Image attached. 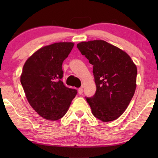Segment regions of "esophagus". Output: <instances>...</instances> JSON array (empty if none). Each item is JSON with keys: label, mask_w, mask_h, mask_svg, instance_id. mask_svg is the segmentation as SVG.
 <instances>
[{"label": "esophagus", "mask_w": 158, "mask_h": 158, "mask_svg": "<svg viewBox=\"0 0 158 158\" xmlns=\"http://www.w3.org/2000/svg\"><path fill=\"white\" fill-rule=\"evenodd\" d=\"M83 89L82 88H78V94H80V95H81L82 94H83Z\"/></svg>", "instance_id": "34e87169"}]
</instances>
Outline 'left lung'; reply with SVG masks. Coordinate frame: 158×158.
I'll list each match as a JSON object with an SVG mask.
<instances>
[{"mask_svg":"<svg viewBox=\"0 0 158 158\" xmlns=\"http://www.w3.org/2000/svg\"><path fill=\"white\" fill-rule=\"evenodd\" d=\"M77 47L94 65L96 91L86 98L93 115L103 122L117 119L135 94L137 66L127 52L103 40L81 42Z\"/></svg>","mask_w":158,"mask_h":158,"instance_id":"left-lung-1","label":"left lung"}]
</instances>
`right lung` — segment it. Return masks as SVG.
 Here are the masks:
<instances>
[{
  "instance_id": "right-lung-1",
  "label": "right lung",
  "mask_w": 158,
  "mask_h": 158,
  "mask_svg": "<svg viewBox=\"0 0 158 158\" xmlns=\"http://www.w3.org/2000/svg\"><path fill=\"white\" fill-rule=\"evenodd\" d=\"M73 42H56L36 51L23 64L20 81L28 102L40 116L56 121L67 113L77 90L62 81V62Z\"/></svg>"
}]
</instances>
